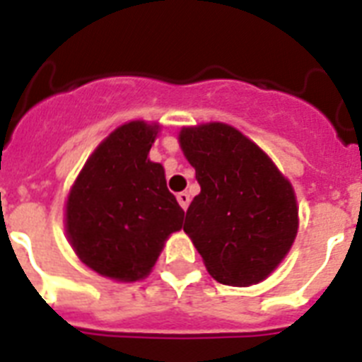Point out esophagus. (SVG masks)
<instances>
[{
  "label": "esophagus",
  "instance_id": "esophagus-1",
  "mask_svg": "<svg viewBox=\"0 0 362 362\" xmlns=\"http://www.w3.org/2000/svg\"><path fill=\"white\" fill-rule=\"evenodd\" d=\"M177 202H179V206L183 207V209H187V207H189V204H190V196L187 194V192H179Z\"/></svg>",
  "mask_w": 362,
  "mask_h": 362
}]
</instances>
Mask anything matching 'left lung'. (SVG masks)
<instances>
[{"label":"left lung","mask_w":362,"mask_h":362,"mask_svg":"<svg viewBox=\"0 0 362 362\" xmlns=\"http://www.w3.org/2000/svg\"><path fill=\"white\" fill-rule=\"evenodd\" d=\"M179 145L200 194L183 230L213 279L247 287L276 270L298 230L295 190L264 151L223 122L190 126Z\"/></svg>","instance_id":"1"}]
</instances>
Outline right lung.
Instances as JSON below:
<instances>
[{"label":"right lung","instance_id":"1","mask_svg":"<svg viewBox=\"0 0 362 362\" xmlns=\"http://www.w3.org/2000/svg\"><path fill=\"white\" fill-rule=\"evenodd\" d=\"M158 124L132 120L103 139L69 190L66 232L88 268L117 281L151 272L185 211L164 168L147 158Z\"/></svg>","mask_w":362,"mask_h":362}]
</instances>
